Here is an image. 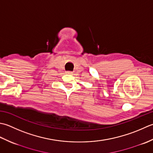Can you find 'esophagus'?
Returning a JSON list of instances; mask_svg holds the SVG:
<instances>
[{"instance_id": "34e87169", "label": "esophagus", "mask_w": 153, "mask_h": 153, "mask_svg": "<svg viewBox=\"0 0 153 153\" xmlns=\"http://www.w3.org/2000/svg\"><path fill=\"white\" fill-rule=\"evenodd\" d=\"M68 73H70V72H68Z\"/></svg>"}]
</instances>
